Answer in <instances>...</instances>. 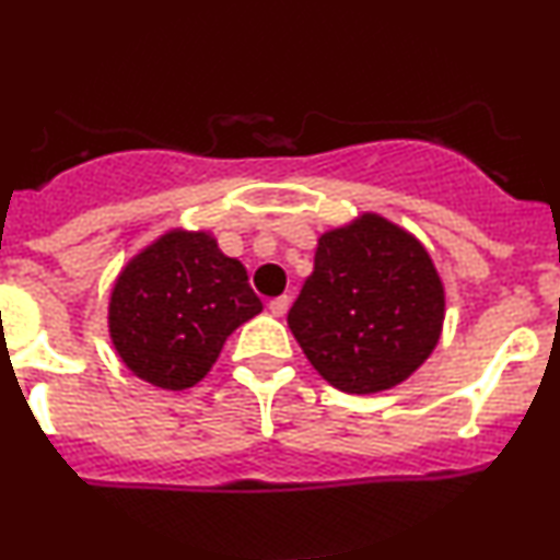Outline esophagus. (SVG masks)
<instances>
[{
	"label": "esophagus",
	"mask_w": 560,
	"mask_h": 560,
	"mask_svg": "<svg viewBox=\"0 0 560 560\" xmlns=\"http://www.w3.org/2000/svg\"><path fill=\"white\" fill-rule=\"evenodd\" d=\"M289 300L287 294H281V298H276V300H271L268 302V311H271V316H276V318H281V316H287V311H289Z\"/></svg>",
	"instance_id": "esophagus-1"
}]
</instances>
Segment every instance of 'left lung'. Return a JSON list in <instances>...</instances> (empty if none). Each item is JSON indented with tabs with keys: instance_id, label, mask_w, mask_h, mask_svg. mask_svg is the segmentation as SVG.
Returning a JSON list of instances; mask_svg holds the SVG:
<instances>
[{
	"instance_id": "obj_1",
	"label": "left lung",
	"mask_w": 560,
	"mask_h": 560,
	"mask_svg": "<svg viewBox=\"0 0 560 560\" xmlns=\"http://www.w3.org/2000/svg\"><path fill=\"white\" fill-rule=\"evenodd\" d=\"M442 320L445 287L427 247L378 213L318 236L287 316L313 369L347 395L402 384L434 352Z\"/></svg>"
}]
</instances>
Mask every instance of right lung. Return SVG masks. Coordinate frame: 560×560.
<instances>
[{"mask_svg": "<svg viewBox=\"0 0 560 560\" xmlns=\"http://www.w3.org/2000/svg\"><path fill=\"white\" fill-rule=\"evenodd\" d=\"M260 311L247 268L210 231L171 229L120 268L107 329L133 376L182 392L208 376L229 334Z\"/></svg>", "mask_w": 560, "mask_h": 560, "instance_id": "1", "label": "right lung"}]
</instances>
